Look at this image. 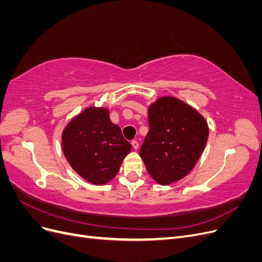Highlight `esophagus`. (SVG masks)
Returning a JSON list of instances; mask_svg holds the SVG:
<instances>
[{"instance_id":"obj_1","label":"esophagus","mask_w":262,"mask_h":262,"mask_svg":"<svg viewBox=\"0 0 262 262\" xmlns=\"http://www.w3.org/2000/svg\"><path fill=\"white\" fill-rule=\"evenodd\" d=\"M131 144H132V146H133V148H134V149H138V148H139V146H140L139 142H138L137 140H133V141L131 142Z\"/></svg>"}]
</instances>
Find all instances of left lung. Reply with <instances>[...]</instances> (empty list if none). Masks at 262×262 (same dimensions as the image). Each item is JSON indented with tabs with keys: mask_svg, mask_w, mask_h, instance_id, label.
<instances>
[{
	"mask_svg": "<svg viewBox=\"0 0 262 262\" xmlns=\"http://www.w3.org/2000/svg\"><path fill=\"white\" fill-rule=\"evenodd\" d=\"M148 125L140 156L150 177L164 186L184 178L207 144L204 118L177 98L162 97L148 109Z\"/></svg>",
	"mask_w": 262,
	"mask_h": 262,
	"instance_id": "1",
	"label": "left lung"
}]
</instances>
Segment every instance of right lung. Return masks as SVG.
I'll use <instances>...</instances> for the list:
<instances>
[{
  "label": "right lung",
  "mask_w": 262,
  "mask_h": 262,
  "mask_svg": "<svg viewBox=\"0 0 262 262\" xmlns=\"http://www.w3.org/2000/svg\"><path fill=\"white\" fill-rule=\"evenodd\" d=\"M63 152L72 168L94 185H104L119 171L131 144L110 121L108 110L87 108L62 134Z\"/></svg>",
  "instance_id": "1"
}]
</instances>
